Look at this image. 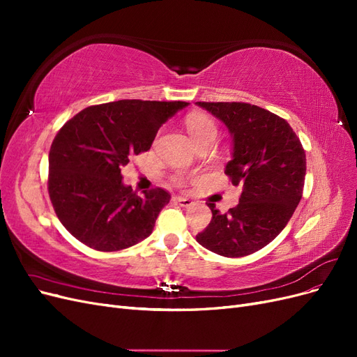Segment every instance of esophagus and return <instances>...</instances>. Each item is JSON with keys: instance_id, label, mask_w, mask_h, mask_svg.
<instances>
[{"instance_id": "34e87169", "label": "esophagus", "mask_w": 357, "mask_h": 357, "mask_svg": "<svg viewBox=\"0 0 357 357\" xmlns=\"http://www.w3.org/2000/svg\"><path fill=\"white\" fill-rule=\"evenodd\" d=\"M177 202L181 205V207H190V205L193 204L192 199H189L186 197H177Z\"/></svg>"}]
</instances>
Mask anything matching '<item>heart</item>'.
Masks as SVG:
<instances>
[{
    "instance_id": "obj_1",
    "label": "heart",
    "mask_w": 357,
    "mask_h": 357,
    "mask_svg": "<svg viewBox=\"0 0 357 357\" xmlns=\"http://www.w3.org/2000/svg\"><path fill=\"white\" fill-rule=\"evenodd\" d=\"M188 132L197 146L205 142H214L218 137V126L211 117L202 113H192L186 117Z\"/></svg>"
}]
</instances>
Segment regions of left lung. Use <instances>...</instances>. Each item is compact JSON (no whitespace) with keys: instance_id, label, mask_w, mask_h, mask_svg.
<instances>
[{"instance_id":"left-lung-1","label":"left lung","mask_w":357,"mask_h":357,"mask_svg":"<svg viewBox=\"0 0 357 357\" xmlns=\"http://www.w3.org/2000/svg\"><path fill=\"white\" fill-rule=\"evenodd\" d=\"M218 117L232 138L225 174L243 186L226 214L208 204L210 225L197 235L207 250L226 257L252 255L284 229L302 198L307 162L294 129L277 114L245 102H197Z\"/></svg>"}]
</instances>
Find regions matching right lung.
I'll return each instance as SVG.
<instances>
[{
  "instance_id": "add662e5",
  "label": "right lung",
  "mask_w": 357,
  "mask_h": 357,
  "mask_svg": "<svg viewBox=\"0 0 357 357\" xmlns=\"http://www.w3.org/2000/svg\"><path fill=\"white\" fill-rule=\"evenodd\" d=\"M183 101L121 100L82 110L61 128L49 152V195L74 238L100 252L123 250L152 234L171 195L160 188L138 197L121 169L147 152Z\"/></svg>"
}]
</instances>
